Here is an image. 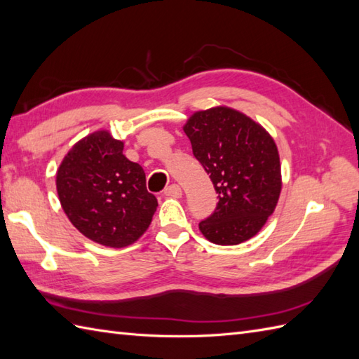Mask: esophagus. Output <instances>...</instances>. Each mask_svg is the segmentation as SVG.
Here are the masks:
<instances>
[{
  "label": "esophagus",
  "instance_id": "1",
  "mask_svg": "<svg viewBox=\"0 0 359 359\" xmlns=\"http://www.w3.org/2000/svg\"><path fill=\"white\" fill-rule=\"evenodd\" d=\"M164 195L165 196H173V198H180L182 195L181 187L178 184H170L169 187L164 189Z\"/></svg>",
  "mask_w": 359,
  "mask_h": 359
}]
</instances>
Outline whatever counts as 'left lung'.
<instances>
[{
    "mask_svg": "<svg viewBox=\"0 0 359 359\" xmlns=\"http://www.w3.org/2000/svg\"><path fill=\"white\" fill-rule=\"evenodd\" d=\"M184 133L219 199L199 222L201 233L217 245L248 241L273 215L282 190L274 140L255 120L225 107L195 112Z\"/></svg>",
    "mask_w": 359,
    "mask_h": 359,
    "instance_id": "1",
    "label": "left lung"
}]
</instances>
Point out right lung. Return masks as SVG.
<instances>
[{
	"instance_id": "add662e5",
	"label": "right lung",
	"mask_w": 359,
	"mask_h": 359,
	"mask_svg": "<svg viewBox=\"0 0 359 359\" xmlns=\"http://www.w3.org/2000/svg\"><path fill=\"white\" fill-rule=\"evenodd\" d=\"M56 187L68 219L104 247L134 243L158 207L146 189L143 168L126 158L123 142L108 130H97L72 147L57 169Z\"/></svg>"
}]
</instances>
